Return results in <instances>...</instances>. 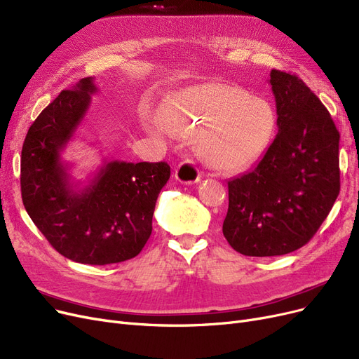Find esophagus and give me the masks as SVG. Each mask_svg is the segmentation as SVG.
I'll use <instances>...</instances> for the list:
<instances>
[{
  "label": "esophagus",
  "mask_w": 359,
  "mask_h": 359,
  "mask_svg": "<svg viewBox=\"0 0 359 359\" xmlns=\"http://www.w3.org/2000/svg\"><path fill=\"white\" fill-rule=\"evenodd\" d=\"M175 177L181 184H196L200 181L201 174L197 165L193 161H184L178 165L175 170Z\"/></svg>",
  "instance_id": "1"
}]
</instances>
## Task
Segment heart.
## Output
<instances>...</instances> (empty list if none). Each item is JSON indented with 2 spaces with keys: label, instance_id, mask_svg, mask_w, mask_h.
Instances as JSON below:
<instances>
[{
  "label": "heart",
  "instance_id": "b5f03b06",
  "mask_svg": "<svg viewBox=\"0 0 359 359\" xmlns=\"http://www.w3.org/2000/svg\"><path fill=\"white\" fill-rule=\"evenodd\" d=\"M276 126V111L267 99L233 84L208 81L169 97L153 130L196 137L204 163L220 172H238L260 159Z\"/></svg>",
  "mask_w": 359,
  "mask_h": 359
}]
</instances>
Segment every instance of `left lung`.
Returning <instances> with one entry per match:
<instances>
[{"label":"left lung","instance_id":"left-lung-1","mask_svg":"<svg viewBox=\"0 0 359 359\" xmlns=\"http://www.w3.org/2000/svg\"><path fill=\"white\" fill-rule=\"evenodd\" d=\"M278 134L247 174L228 181L224 235L250 257L292 252L309 243L340 190L339 131L321 100L295 74L270 72Z\"/></svg>","mask_w":359,"mask_h":359}]
</instances>
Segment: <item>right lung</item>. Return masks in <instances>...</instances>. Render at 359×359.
Returning a JSON list of instances; mask_svg holds the SVG:
<instances>
[{
    "label": "right lung",
    "instance_id": "add662e5",
    "mask_svg": "<svg viewBox=\"0 0 359 359\" xmlns=\"http://www.w3.org/2000/svg\"><path fill=\"white\" fill-rule=\"evenodd\" d=\"M96 90L92 77L81 79L39 114L23 143L20 185L25 209L50 245L73 262L105 266L143 250L170 168L166 162H105L77 189L61 151Z\"/></svg>",
    "mask_w": 359,
    "mask_h": 359
}]
</instances>
